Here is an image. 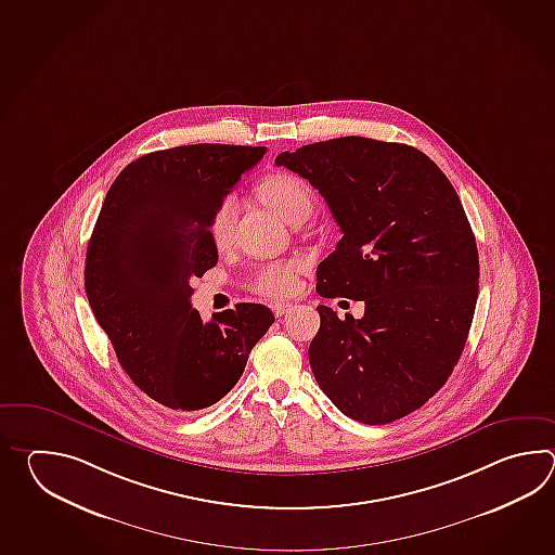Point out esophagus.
Listing matches in <instances>:
<instances>
[{
	"label": "esophagus",
	"mask_w": 555,
	"mask_h": 555,
	"mask_svg": "<svg viewBox=\"0 0 555 555\" xmlns=\"http://www.w3.org/2000/svg\"><path fill=\"white\" fill-rule=\"evenodd\" d=\"M289 309H292L289 304H273L272 306L273 315H275V318H283Z\"/></svg>",
	"instance_id": "34e87169"
}]
</instances>
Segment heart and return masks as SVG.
I'll use <instances>...</instances> for the list:
<instances>
[{
	"label": "heart",
	"mask_w": 555,
	"mask_h": 555,
	"mask_svg": "<svg viewBox=\"0 0 555 555\" xmlns=\"http://www.w3.org/2000/svg\"><path fill=\"white\" fill-rule=\"evenodd\" d=\"M261 201L287 220L289 224L304 222L313 210V190L304 178L292 172H275L260 182ZM236 198H225L216 210L210 224V236L218 248H224L232 240L234 220H236ZM304 270V263L297 260L270 261L263 263L249 278V285L256 294L266 297H285L297 285V273Z\"/></svg>",
	"instance_id": "1"
}]
</instances>
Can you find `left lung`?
I'll return each instance as SVG.
<instances>
[{
  "label": "left lung",
  "mask_w": 555,
  "mask_h": 555,
  "mask_svg": "<svg viewBox=\"0 0 555 555\" xmlns=\"http://www.w3.org/2000/svg\"><path fill=\"white\" fill-rule=\"evenodd\" d=\"M309 180L343 237L318 266V294L365 301V315L319 306L309 365L349 418L387 425L449 380L478 299V248L461 198L425 153L341 137L282 153Z\"/></svg>",
  "instance_id": "8db88e82"
}]
</instances>
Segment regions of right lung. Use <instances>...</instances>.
I'll return each mask as SVG.
<instances>
[{
	"mask_svg": "<svg viewBox=\"0 0 555 555\" xmlns=\"http://www.w3.org/2000/svg\"><path fill=\"white\" fill-rule=\"evenodd\" d=\"M263 153L204 142L144 154L122 168L96 218L87 299L132 383L168 409L201 411L225 397L273 323L260 304L208 323L190 304V280L218 261L214 214Z\"/></svg>",
	"mask_w": 555,
	"mask_h": 555,
	"instance_id": "right-lung-1",
	"label": "right lung"
}]
</instances>
